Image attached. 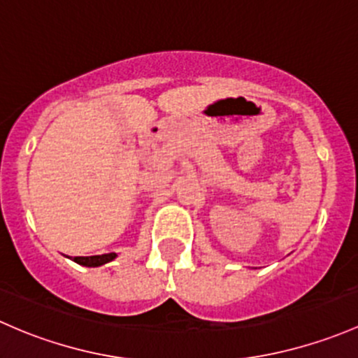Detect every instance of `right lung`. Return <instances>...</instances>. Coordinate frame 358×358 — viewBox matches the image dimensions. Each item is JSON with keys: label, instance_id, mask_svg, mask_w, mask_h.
I'll return each instance as SVG.
<instances>
[{"label": "right lung", "instance_id": "obj_1", "mask_svg": "<svg viewBox=\"0 0 358 358\" xmlns=\"http://www.w3.org/2000/svg\"><path fill=\"white\" fill-rule=\"evenodd\" d=\"M115 253H105V255H93V257H73V262L80 265H86V267H99V265H105L108 262L115 259Z\"/></svg>", "mask_w": 358, "mask_h": 358}]
</instances>
